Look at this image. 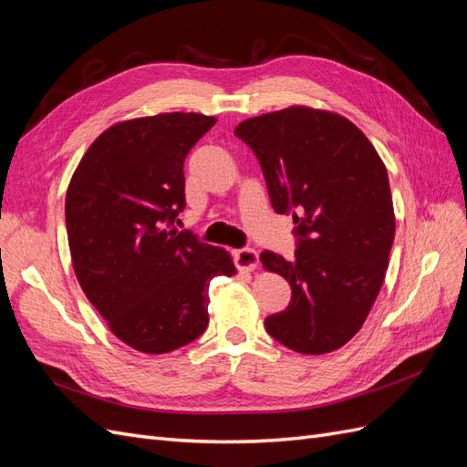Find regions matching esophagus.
<instances>
[{
  "label": "esophagus",
  "instance_id": "1",
  "mask_svg": "<svg viewBox=\"0 0 467 467\" xmlns=\"http://www.w3.org/2000/svg\"><path fill=\"white\" fill-rule=\"evenodd\" d=\"M234 261H235L239 271L251 273V271H255V268L259 266V253L255 249H249V247L237 249L234 253Z\"/></svg>",
  "mask_w": 467,
  "mask_h": 467
}]
</instances>
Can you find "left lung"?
Wrapping results in <instances>:
<instances>
[{"label": "left lung", "mask_w": 467, "mask_h": 467, "mask_svg": "<svg viewBox=\"0 0 467 467\" xmlns=\"http://www.w3.org/2000/svg\"><path fill=\"white\" fill-rule=\"evenodd\" d=\"M234 134L257 155L276 214L292 212L296 223L292 261L261 253L292 288L288 307L265 327L302 355L337 350L358 333L386 276L395 235L386 165L355 124L329 110L266 112Z\"/></svg>", "instance_id": "left-lung-1"}]
</instances>
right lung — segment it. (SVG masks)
<instances>
[{
    "mask_svg": "<svg viewBox=\"0 0 467 467\" xmlns=\"http://www.w3.org/2000/svg\"><path fill=\"white\" fill-rule=\"evenodd\" d=\"M214 122L199 112H163L110 126L66 192L81 290L122 343L148 355L199 338L208 327L210 280L235 273L223 249L173 225L185 208V158Z\"/></svg>",
    "mask_w": 467,
    "mask_h": 467,
    "instance_id": "obj_1",
    "label": "right lung"
}]
</instances>
